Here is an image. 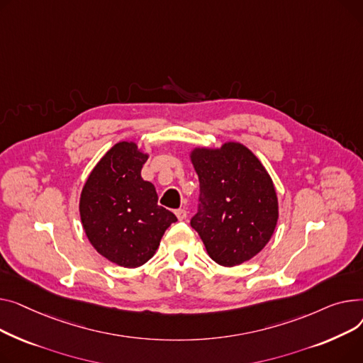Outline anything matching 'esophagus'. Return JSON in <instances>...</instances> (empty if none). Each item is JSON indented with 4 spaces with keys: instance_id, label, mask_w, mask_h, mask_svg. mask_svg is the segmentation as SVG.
Segmentation results:
<instances>
[{
    "instance_id": "obj_1",
    "label": "esophagus",
    "mask_w": 363,
    "mask_h": 363,
    "mask_svg": "<svg viewBox=\"0 0 363 363\" xmlns=\"http://www.w3.org/2000/svg\"><path fill=\"white\" fill-rule=\"evenodd\" d=\"M176 216H177V218L180 220V221H183V220H186L187 218V211L186 209H176Z\"/></svg>"
}]
</instances>
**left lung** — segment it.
<instances>
[{
    "mask_svg": "<svg viewBox=\"0 0 363 363\" xmlns=\"http://www.w3.org/2000/svg\"><path fill=\"white\" fill-rule=\"evenodd\" d=\"M199 177L198 212L190 225L223 267L240 265L269 242L279 220L272 180L259 160L240 143L195 149Z\"/></svg>",
    "mask_w": 363,
    "mask_h": 363,
    "instance_id": "obj_1",
    "label": "left lung"
}]
</instances>
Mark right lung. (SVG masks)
Instances as JSON below:
<instances>
[{
    "label": "right lung",
    "instance_id": "obj_1",
    "mask_svg": "<svg viewBox=\"0 0 363 363\" xmlns=\"http://www.w3.org/2000/svg\"><path fill=\"white\" fill-rule=\"evenodd\" d=\"M147 155L120 142L92 169L80 196V218L92 246L108 261L136 268L154 257L164 231L177 221L158 205L152 183L140 177Z\"/></svg>",
    "mask_w": 363,
    "mask_h": 363
}]
</instances>
